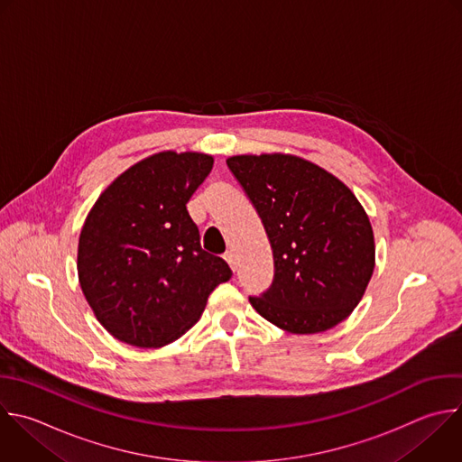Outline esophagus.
Masks as SVG:
<instances>
[{
    "label": "esophagus",
    "mask_w": 462,
    "mask_h": 462,
    "mask_svg": "<svg viewBox=\"0 0 462 462\" xmlns=\"http://www.w3.org/2000/svg\"><path fill=\"white\" fill-rule=\"evenodd\" d=\"M225 261L230 264V268L236 272L237 270V266H236V255H234V252H226L225 254Z\"/></svg>",
    "instance_id": "34e87169"
}]
</instances>
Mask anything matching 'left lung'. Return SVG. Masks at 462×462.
Segmentation results:
<instances>
[{
	"mask_svg": "<svg viewBox=\"0 0 462 462\" xmlns=\"http://www.w3.org/2000/svg\"><path fill=\"white\" fill-rule=\"evenodd\" d=\"M226 165L272 246V284L248 297L257 314L291 334L345 321L375 261L372 225L352 190L318 165L282 153L234 156Z\"/></svg>",
	"mask_w": 462,
	"mask_h": 462,
	"instance_id": "left-lung-1",
	"label": "left lung"
}]
</instances>
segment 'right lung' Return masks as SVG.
I'll return each instance as SVG.
<instances>
[{"mask_svg": "<svg viewBox=\"0 0 462 462\" xmlns=\"http://www.w3.org/2000/svg\"><path fill=\"white\" fill-rule=\"evenodd\" d=\"M214 160L160 152L123 172L96 201L79 236L78 275L97 321L119 341L158 348L201 318L230 266L201 248L187 203Z\"/></svg>", "mask_w": 462, "mask_h": 462, "instance_id": "1", "label": "right lung"}]
</instances>
